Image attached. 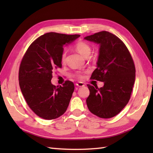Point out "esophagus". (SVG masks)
<instances>
[{"label":"esophagus","mask_w":153,"mask_h":153,"mask_svg":"<svg viewBox=\"0 0 153 153\" xmlns=\"http://www.w3.org/2000/svg\"><path fill=\"white\" fill-rule=\"evenodd\" d=\"M76 86L79 87L85 86V84H84V83H83V82H77L76 83Z\"/></svg>","instance_id":"34e87169"}]
</instances>
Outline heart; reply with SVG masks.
I'll use <instances>...</instances> for the list:
<instances>
[{"label": "heart", "instance_id": "b5f03b06", "mask_svg": "<svg viewBox=\"0 0 153 153\" xmlns=\"http://www.w3.org/2000/svg\"><path fill=\"white\" fill-rule=\"evenodd\" d=\"M75 48H76L77 53L85 58L89 57L91 53V47L85 42L79 41L78 43H77L75 45ZM66 54L65 52H64L61 55V62L62 63H64L66 62ZM79 76H80L79 74Z\"/></svg>", "mask_w": 153, "mask_h": 153}]
</instances>
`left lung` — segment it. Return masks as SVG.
I'll return each mask as SVG.
<instances>
[{
	"label": "left lung",
	"mask_w": 153,
	"mask_h": 153,
	"mask_svg": "<svg viewBox=\"0 0 153 153\" xmlns=\"http://www.w3.org/2000/svg\"><path fill=\"white\" fill-rule=\"evenodd\" d=\"M84 39L99 45L97 68L91 78L104 82L100 88L87 85L90 91L87 107L100 118H112L130 99L135 79L134 60L125 44L110 32H98Z\"/></svg>",
	"instance_id": "1"
}]
</instances>
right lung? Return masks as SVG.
Segmentation results:
<instances>
[{"label":"right lung","mask_w":153,"mask_h":153,"mask_svg":"<svg viewBox=\"0 0 153 153\" xmlns=\"http://www.w3.org/2000/svg\"><path fill=\"white\" fill-rule=\"evenodd\" d=\"M79 36L45 33L32 43L23 58L19 70L21 91L30 108L42 118H57L66 111L74 91V83L66 81L62 86H54L51 79L54 70L62 67L64 45Z\"/></svg>","instance_id":"add662e5"}]
</instances>
